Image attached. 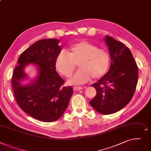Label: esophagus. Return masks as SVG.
<instances>
[{
  "instance_id": "1",
  "label": "esophagus",
  "mask_w": 151,
  "mask_h": 151,
  "mask_svg": "<svg viewBox=\"0 0 151 151\" xmlns=\"http://www.w3.org/2000/svg\"><path fill=\"white\" fill-rule=\"evenodd\" d=\"M83 87L82 86H74L73 87V90L74 91H79V90H81L83 89Z\"/></svg>"
}]
</instances>
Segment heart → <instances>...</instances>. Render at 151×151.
<instances>
[{"mask_svg": "<svg viewBox=\"0 0 151 151\" xmlns=\"http://www.w3.org/2000/svg\"><path fill=\"white\" fill-rule=\"evenodd\" d=\"M78 62L80 69L68 80L69 85H79L93 77L98 78L107 72L110 56L104 49L97 48L94 44L82 41L70 46L68 52L61 50L58 54L55 65L57 71L65 77H69Z\"/></svg>", "mask_w": 151, "mask_h": 151, "instance_id": "b5f03b06", "label": "heart"}]
</instances>
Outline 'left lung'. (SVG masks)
Here are the masks:
<instances>
[{"mask_svg": "<svg viewBox=\"0 0 151 151\" xmlns=\"http://www.w3.org/2000/svg\"><path fill=\"white\" fill-rule=\"evenodd\" d=\"M111 65L109 71L91 85L96 95L90 101L92 107L103 114L116 113L127 105L134 96L138 70L130 49L121 42L106 35Z\"/></svg>", "mask_w": 151, "mask_h": 151, "instance_id": "8db88e82", "label": "left lung"}]
</instances>
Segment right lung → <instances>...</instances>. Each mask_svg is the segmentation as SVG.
I'll return each instance as SVG.
<instances>
[{
	"label": "right lung",
	"mask_w": 151,
	"mask_h": 151,
	"mask_svg": "<svg viewBox=\"0 0 151 151\" xmlns=\"http://www.w3.org/2000/svg\"><path fill=\"white\" fill-rule=\"evenodd\" d=\"M58 39H44L22 52L12 77L16 101L26 113L37 120L50 122L58 119L67 109L73 94L71 86H62L65 81L56 71L55 61L61 50ZM39 66V75L29 85L20 82L26 77L23 69L28 64Z\"/></svg>",
	"instance_id": "obj_1"
}]
</instances>
